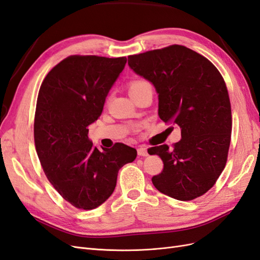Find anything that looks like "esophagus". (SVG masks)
<instances>
[{
    "label": "esophagus",
    "mask_w": 260,
    "mask_h": 260,
    "mask_svg": "<svg viewBox=\"0 0 260 260\" xmlns=\"http://www.w3.org/2000/svg\"><path fill=\"white\" fill-rule=\"evenodd\" d=\"M137 153L138 155L140 156H148L149 153H148V149L144 146H140L138 149H137Z\"/></svg>",
    "instance_id": "34e87169"
}]
</instances>
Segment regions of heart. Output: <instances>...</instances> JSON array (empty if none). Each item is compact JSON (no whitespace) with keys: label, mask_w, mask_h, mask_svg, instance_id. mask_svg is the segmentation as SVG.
<instances>
[{"label":"heart","mask_w":260,"mask_h":260,"mask_svg":"<svg viewBox=\"0 0 260 260\" xmlns=\"http://www.w3.org/2000/svg\"><path fill=\"white\" fill-rule=\"evenodd\" d=\"M144 86H150L149 82L145 81V80H136L131 83L129 85V91H133V90H136L140 87H144Z\"/></svg>","instance_id":"obj_1"}]
</instances>
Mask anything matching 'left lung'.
<instances>
[{"label": "left lung", "instance_id": "8db88e82", "mask_svg": "<svg viewBox=\"0 0 260 260\" xmlns=\"http://www.w3.org/2000/svg\"><path fill=\"white\" fill-rule=\"evenodd\" d=\"M128 66L154 86L160 119L181 129L172 149L161 145L148 150L164 164L153 176L154 187L179 201L203 196L224 169L231 139V106L221 74L181 45L128 56Z\"/></svg>", "mask_w": 260, "mask_h": 260}]
</instances>
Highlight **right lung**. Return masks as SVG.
<instances>
[{
  "label": "right lung",
  "instance_id": "add662e5",
  "mask_svg": "<svg viewBox=\"0 0 260 260\" xmlns=\"http://www.w3.org/2000/svg\"><path fill=\"white\" fill-rule=\"evenodd\" d=\"M126 57L70 56L42 83L35 116L36 149L47 179L66 201L94 209L113 193L119 170L137 156L124 144L99 150L87 126L103 112Z\"/></svg>",
  "mask_w": 260,
  "mask_h": 260
}]
</instances>
